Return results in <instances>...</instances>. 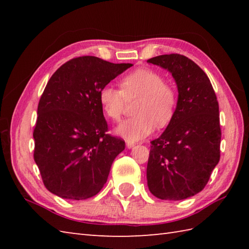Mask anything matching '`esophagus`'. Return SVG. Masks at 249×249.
Masks as SVG:
<instances>
[{
	"label": "esophagus",
	"mask_w": 249,
	"mask_h": 249,
	"mask_svg": "<svg viewBox=\"0 0 249 249\" xmlns=\"http://www.w3.org/2000/svg\"><path fill=\"white\" fill-rule=\"evenodd\" d=\"M126 146H127V149H131V147L135 146V143L131 141H126Z\"/></svg>",
	"instance_id": "esophagus-1"
}]
</instances>
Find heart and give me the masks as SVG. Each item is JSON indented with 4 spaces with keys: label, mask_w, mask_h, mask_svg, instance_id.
Instances as JSON below:
<instances>
[{
    "label": "heart",
    "mask_w": 249,
    "mask_h": 249,
    "mask_svg": "<svg viewBox=\"0 0 249 249\" xmlns=\"http://www.w3.org/2000/svg\"><path fill=\"white\" fill-rule=\"evenodd\" d=\"M120 87L121 89L106 86L99 92L100 106L109 119H121L126 100H139L134 109L137 115L121 122L115 127L116 135L138 141L151 135L156 126L162 128L170 123L177 107V92L163 81L160 72L139 68L122 79Z\"/></svg>",
    "instance_id": "heart-1"
}]
</instances>
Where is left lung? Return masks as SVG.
<instances>
[{
	"instance_id": "left-lung-1",
	"label": "left lung",
	"mask_w": 249,
	"mask_h": 249,
	"mask_svg": "<svg viewBox=\"0 0 249 249\" xmlns=\"http://www.w3.org/2000/svg\"><path fill=\"white\" fill-rule=\"evenodd\" d=\"M171 72L178 103L165 131L151 141L147 187L161 200H184L202 190L220 158L219 107L209 77L188 57L147 60Z\"/></svg>"
}]
</instances>
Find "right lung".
<instances>
[{"mask_svg": "<svg viewBox=\"0 0 249 249\" xmlns=\"http://www.w3.org/2000/svg\"><path fill=\"white\" fill-rule=\"evenodd\" d=\"M131 66L80 56L66 62L50 78L33 133L34 160L50 193L84 200L104 187L125 142L106 134L99 92Z\"/></svg>", "mask_w": 249, "mask_h": 249, "instance_id": "add662e5", "label": "right lung"}]
</instances>
